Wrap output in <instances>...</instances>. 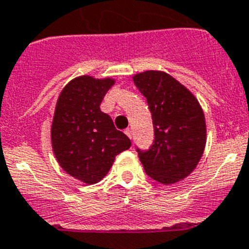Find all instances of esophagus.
<instances>
[{
  "instance_id": "34e87169",
  "label": "esophagus",
  "mask_w": 249,
  "mask_h": 249,
  "mask_svg": "<svg viewBox=\"0 0 249 249\" xmlns=\"http://www.w3.org/2000/svg\"><path fill=\"white\" fill-rule=\"evenodd\" d=\"M124 133L127 134V137H128V138H132V131H131V128H126V129H124Z\"/></svg>"
}]
</instances>
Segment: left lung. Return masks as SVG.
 Wrapping results in <instances>:
<instances>
[{
    "instance_id": "obj_1",
    "label": "left lung",
    "mask_w": 249,
    "mask_h": 249,
    "mask_svg": "<svg viewBox=\"0 0 249 249\" xmlns=\"http://www.w3.org/2000/svg\"><path fill=\"white\" fill-rule=\"evenodd\" d=\"M133 81L147 99L154 127L148 149L136 147L148 177L169 185L188 177L206 144L204 112L193 93L163 71L141 72Z\"/></svg>"
}]
</instances>
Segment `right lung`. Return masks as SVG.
Returning <instances> with one entry per match:
<instances>
[{
  "mask_svg": "<svg viewBox=\"0 0 249 249\" xmlns=\"http://www.w3.org/2000/svg\"><path fill=\"white\" fill-rule=\"evenodd\" d=\"M112 79L79 76L61 91L52 124V144L60 166L86 184L100 181L131 141L100 109Z\"/></svg>",
  "mask_w": 249,
  "mask_h": 249,
  "instance_id": "1",
  "label": "right lung"
}]
</instances>
